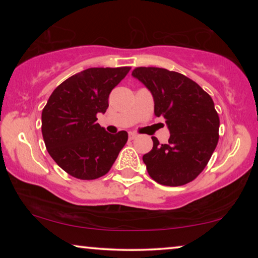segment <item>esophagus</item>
I'll return each instance as SVG.
<instances>
[{"label": "esophagus", "mask_w": 258, "mask_h": 258, "mask_svg": "<svg viewBox=\"0 0 258 258\" xmlns=\"http://www.w3.org/2000/svg\"><path fill=\"white\" fill-rule=\"evenodd\" d=\"M136 137H137L136 134H134V133H129V140H135Z\"/></svg>", "instance_id": "34e87169"}]
</instances>
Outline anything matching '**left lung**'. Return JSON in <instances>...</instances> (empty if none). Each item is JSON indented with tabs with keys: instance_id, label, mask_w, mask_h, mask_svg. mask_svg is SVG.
Instances as JSON below:
<instances>
[{
	"instance_id": "obj_1",
	"label": "left lung",
	"mask_w": 258,
	"mask_h": 258,
	"mask_svg": "<svg viewBox=\"0 0 258 258\" xmlns=\"http://www.w3.org/2000/svg\"><path fill=\"white\" fill-rule=\"evenodd\" d=\"M132 76L150 91L155 115L165 118L170 137H156L143 155L150 177L162 185L178 186L199 176L218 142L220 118L214 101L196 82L182 74L155 67H140Z\"/></svg>"
}]
</instances>
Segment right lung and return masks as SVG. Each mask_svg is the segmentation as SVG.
Listing matches in <instances>:
<instances>
[{
  "mask_svg": "<svg viewBox=\"0 0 258 258\" xmlns=\"http://www.w3.org/2000/svg\"><path fill=\"white\" fill-rule=\"evenodd\" d=\"M129 67L89 68L62 82L42 111V135L56 163L80 179H95L110 170L128 141L96 123L104 114L111 90L129 73Z\"/></svg>",
  "mask_w": 258,
  "mask_h": 258,
  "instance_id": "add662e5",
  "label": "right lung"
}]
</instances>
